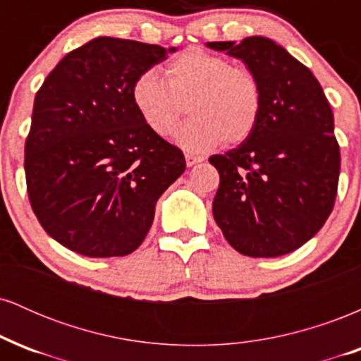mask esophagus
<instances>
[{
  "mask_svg": "<svg viewBox=\"0 0 361 361\" xmlns=\"http://www.w3.org/2000/svg\"><path fill=\"white\" fill-rule=\"evenodd\" d=\"M185 161H186V166H188V168H192L193 164L200 163V161H202V157H198V156H192V154H186V156H185Z\"/></svg>",
  "mask_w": 361,
  "mask_h": 361,
  "instance_id": "1",
  "label": "esophagus"
}]
</instances>
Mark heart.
<instances>
[{
  "label": "heart",
  "mask_w": 361,
  "mask_h": 361,
  "mask_svg": "<svg viewBox=\"0 0 361 361\" xmlns=\"http://www.w3.org/2000/svg\"><path fill=\"white\" fill-rule=\"evenodd\" d=\"M166 81L156 71L142 73L132 85V103L142 122L166 137L186 114L192 120L176 130L185 151L204 154L222 142L238 146L255 132L263 109L256 74L219 54L188 49L168 62Z\"/></svg>",
  "instance_id": "heart-1"
}]
</instances>
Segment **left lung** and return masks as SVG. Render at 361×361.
<instances>
[{"label": "left lung", "mask_w": 361, "mask_h": 361, "mask_svg": "<svg viewBox=\"0 0 361 361\" xmlns=\"http://www.w3.org/2000/svg\"><path fill=\"white\" fill-rule=\"evenodd\" d=\"M207 47L241 59L263 90L250 139L209 157L221 176L214 219L241 255H287L316 235L336 200L341 159L333 110L309 68L271 39Z\"/></svg>", "instance_id": "8db88e82"}]
</instances>
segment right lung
<instances>
[{
    "label": "right lung",
    "instance_id": "obj_1",
    "mask_svg": "<svg viewBox=\"0 0 361 361\" xmlns=\"http://www.w3.org/2000/svg\"><path fill=\"white\" fill-rule=\"evenodd\" d=\"M176 49L97 37L74 49L37 91L25 176L40 226L90 258L130 255L156 202L185 171L183 152L142 122L132 85Z\"/></svg>",
    "mask_w": 361,
    "mask_h": 361
}]
</instances>
